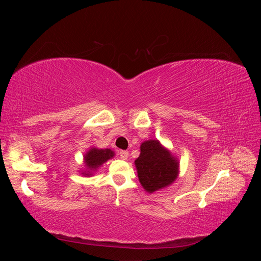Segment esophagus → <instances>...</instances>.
Segmentation results:
<instances>
[{
	"label": "esophagus",
	"instance_id": "1",
	"mask_svg": "<svg viewBox=\"0 0 261 261\" xmlns=\"http://www.w3.org/2000/svg\"><path fill=\"white\" fill-rule=\"evenodd\" d=\"M118 155H120L121 159L126 160L128 158V151H125V150H121V151H118Z\"/></svg>",
	"mask_w": 261,
	"mask_h": 261
}]
</instances>
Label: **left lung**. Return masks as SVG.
<instances>
[{
	"label": "left lung",
	"mask_w": 261,
	"mask_h": 261,
	"mask_svg": "<svg viewBox=\"0 0 261 261\" xmlns=\"http://www.w3.org/2000/svg\"><path fill=\"white\" fill-rule=\"evenodd\" d=\"M135 165L140 184L148 193L168 187L178 175L179 162L156 139L141 144Z\"/></svg>",
	"instance_id": "left-lung-1"
}]
</instances>
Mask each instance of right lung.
I'll return each mask as SVG.
<instances>
[{
	"label": "right lung",
	"mask_w": 261,
	"mask_h": 261,
	"mask_svg": "<svg viewBox=\"0 0 261 261\" xmlns=\"http://www.w3.org/2000/svg\"><path fill=\"white\" fill-rule=\"evenodd\" d=\"M114 156V152L111 149H98L92 147L89 149V151H87L84 155L85 165L88 171L83 172V175H92V172L97 170L102 164L106 163L109 159Z\"/></svg>",
	"instance_id": "add662e5"
}]
</instances>
